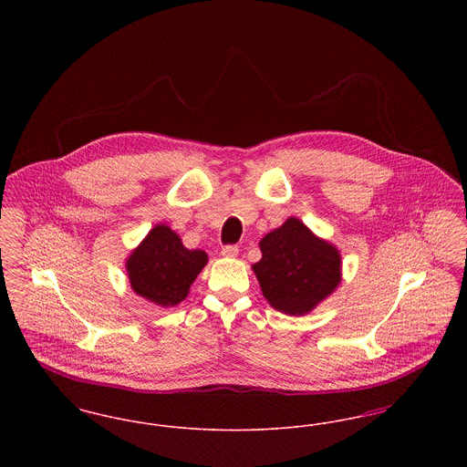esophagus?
<instances>
[{
  "label": "esophagus",
  "mask_w": 467,
  "mask_h": 467,
  "mask_svg": "<svg viewBox=\"0 0 467 467\" xmlns=\"http://www.w3.org/2000/svg\"><path fill=\"white\" fill-rule=\"evenodd\" d=\"M221 254H223V257H227V259H234V257L238 255V246H236V244H225Z\"/></svg>",
  "instance_id": "1"
}]
</instances>
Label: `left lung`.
Masks as SVG:
<instances>
[{
    "mask_svg": "<svg viewBox=\"0 0 467 467\" xmlns=\"http://www.w3.org/2000/svg\"><path fill=\"white\" fill-rule=\"evenodd\" d=\"M263 257L252 266L263 296L275 310L308 315L341 284L337 246L289 217L259 242Z\"/></svg>",
    "mask_w": 467,
    "mask_h": 467,
    "instance_id": "obj_1",
    "label": "left lung"
}]
</instances>
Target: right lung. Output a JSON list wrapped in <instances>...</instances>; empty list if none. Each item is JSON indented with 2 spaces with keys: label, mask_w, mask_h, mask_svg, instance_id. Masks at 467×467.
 Wrapping results in <instances>:
<instances>
[{
  "label": "right lung",
  "mask_w": 467,
  "mask_h": 467,
  "mask_svg": "<svg viewBox=\"0 0 467 467\" xmlns=\"http://www.w3.org/2000/svg\"><path fill=\"white\" fill-rule=\"evenodd\" d=\"M208 263L204 250H189L177 233L157 223L126 259L131 289L161 308L182 303Z\"/></svg>",
  "instance_id": "obj_1"
}]
</instances>
